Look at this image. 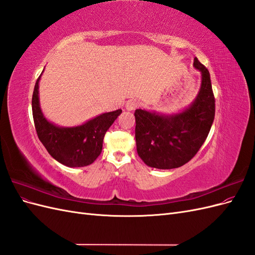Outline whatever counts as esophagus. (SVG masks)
<instances>
[{
	"instance_id": "esophagus-1",
	"label": "esophagus",
	"mask_w": 255,
	"mask_h": 255,
	"mask_svg": "<svg viewBox=\"0 0 255 255\" xmlns=\"http://www.w3.org/2000/svg\"><path fill=\"white\" fill-rule=\"evenodd\" d=\"M138 103L135 101V100H129V101L127 102L126 104V109L128 111H135L137 109Z\"/></svg>"
}]
</instances>
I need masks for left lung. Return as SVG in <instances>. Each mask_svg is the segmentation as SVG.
Here are the masks:
<instances>
[{
  "label": "left lung",
  "mask_w": 255,
  "mask_h": 255,
  "mask_svg": "<svg viewBox=\"0 0 255 255\" xmlns=\"http://www.w3.org/2000/svg\"><path fill=\"white\" fill-rule=\"evenodd\" d=\"M201 71V88L182 113L161 115L135 111L137 153L145 165L157 169L179 168L194 157L204 143L215 118V98L207 69L194 59Z\"/></svg>",
  "instance_id": "1"
}]
</instances>
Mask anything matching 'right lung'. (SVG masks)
I'll use <instances>...</instances> for the list:
<instances>
[{
    "label": "right lung",
    "instance_id": "obj_1",
    "mask_svg": "<svg viewBox=\"0 0 255 255\" xmlns=\"http://www.w3.org/2000/svg\"><path fill=\"white\" fill-rule=\"evenodd\" d=\"M39 80L40 76L35 84L32 99L33 118L39 140L50 155L65 166L74 168L92 164L102 152L105 133L122 111L102 114L79 127H57L45 119L41 112L38 96Z\"/></svg>",
    "mask_w": 255,
    "mask_h": 255
}]
</instances>
